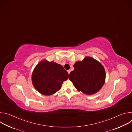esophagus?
<instances>
[{
    "label": "esophagus",
    "mask_w": 132,
    "mask_h": 132,
    "mask_svg": "<svg viewBox=\"0 0 132 132\" xmlns=\"http://www.w3.org/2000/svg\"><path fill=\"white\" fill-rule=\"evenodd\" d=\"M67 71H68V74H69V73H70V69H69V70H67Z\"/></svg>",
    "instance_id": "esophagus-1"
}]
</instances>
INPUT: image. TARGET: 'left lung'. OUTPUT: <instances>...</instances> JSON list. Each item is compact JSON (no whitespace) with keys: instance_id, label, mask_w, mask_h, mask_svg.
Listing matches in <instances>:
<instances>
[{"instance_id":"8db88e82","label":"left lung","mask_w":132,"mask_h":132,"mask_svg":"<svg viewBox=\"0 0 132 132\" xmlns=\"http://www.w3.org/2000/svg\"><path fill=\"white\" fill-rule=\"evenodd\" d=\"M74 70L69 75V79L79 91L87 95L97 92L103 86L105 72L103 66L93 58L87 57L82 61L73 65Z\"/></svg>"}]
</instances>
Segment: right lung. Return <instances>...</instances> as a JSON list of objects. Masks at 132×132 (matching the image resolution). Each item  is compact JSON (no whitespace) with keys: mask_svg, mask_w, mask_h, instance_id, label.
Wrapping results in <instances>:
<instances>
[{"mask_svg":"<svg viewBox=\"0 0 132 132\" xmlns=\"http://www.w3.org/2000/svg\"><path fill=\"white\" fill-rule=\"evenodd\" d=\"M68 78V73L62 65L47 61H42L37 65L32 76L35 88L46 96L53 95L60 90L63 81Z\"/></svg>","mask_w":132,"mask_h":132,"instance_id":"right-lung-1","label":"right lung"}]
</instances>
